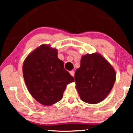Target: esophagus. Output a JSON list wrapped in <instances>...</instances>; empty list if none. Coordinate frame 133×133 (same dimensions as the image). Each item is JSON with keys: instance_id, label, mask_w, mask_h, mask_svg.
Listing matches in <instances>:
<instances>
[{"instance_id": "1", "label": "esophagus", "mask_w": 133, "mask_h": 133, "mask_svg": "<svg viewBox=\"0 0 133 133\" xmlns=\"http://www.w3.org/2000/svg\"><path fill=\"white\" fill-rule=\"evenodd\" d=\"M70 74L72 76H73V77H74V71H70Z\"/></svg>"}]
</instances>
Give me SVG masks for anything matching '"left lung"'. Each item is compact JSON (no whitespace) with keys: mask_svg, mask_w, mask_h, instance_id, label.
Returning a JSON list of instances; mask_svg holds the SVG:
<instances>
[{"mask_svg":"<svg viewBox=\"0 0 133 133\" xmlns=\"http://www.w3.org/2000/svg\"><path fill=\"white\" fill-rule=\"evenodd\" d=\"M76 88L85 102L96 104L107 97L116 79L114 69L101 54L82 56L81 66L76 71Z\"/></svg>","mask_w":133,"mask_h":133,"instance_id":"obj_1","label":"left lung"}]
</instances>
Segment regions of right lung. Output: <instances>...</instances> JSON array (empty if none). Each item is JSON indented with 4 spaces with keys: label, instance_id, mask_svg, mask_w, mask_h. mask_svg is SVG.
Listing matches in <instances>:
<instances>
[{
    "label": "right lung",
    "instance_id": "1",
    "mask_svg": "<svg viewBox=\"0 0 133 133\" xmlns=\"http://www.w3.org/2000/svg\"><path fill=\"white\" fill-rule=\"evenodd\" d=\"M22 70L29 92L45 106L61 101L66 85L74 81L58 58L57 49L46 44L40 45L27 56Z\"/></svg>",
    "mask_w": 133,
    "mask_h": 133
}]
</instances>
